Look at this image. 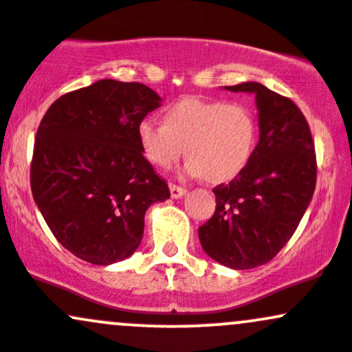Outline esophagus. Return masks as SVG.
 <instances>
[{
    "mask_svg": "<svg viewBox=\"0 0 352 352\" xmlns=\"http://www.w3.org/2000/svg\"><path fill=\"white\" fill-rule=\"evenodd\" d=\"M169 191H171L173 198H181L183 195H186V188L177 186V184H169Z\"/></svg>",
    "mask_w": 352,
    "mask_h": 352,
    "instance_id": "esophagus-1",
    "label": "esophagus"
}]
</instances>
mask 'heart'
I'll return each mask as SVG.
<instances>
[{
  "mask_svg": "<svg viewBox=\"0 0 352 352\" xmlns=\"http://www.w3.org/2000/svg\"><path fill=\"white\" fill-rule=\"evenodd\" d=\"M144 157L171 169L190 157L186 173L210 183H227L249 164L257 140V122L249 107L223 100L183 98L166 108L162 123L144 118L137 126Z\"/></svg>",
  "mask_w": 352,
  "mask_h": 352,
  "instance_id": "b5f03b06",
  "label": "heart"
}]
</instances>
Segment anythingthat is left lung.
<instances>
[{
    "label": "left lung",
    "instance_id": "left-lung-1",
    "mask_svg": "<svg viewBox=\"0 0 352 352\" xmlns=\"http://www.w3.org/2000/svg\"><path fill=\"white\" fill-rule=\"evenodd\" d=\"M227 89L256 95L259 142L241 175L213 188L215 213L198 237L212 259L251 270L270 263L295 234L314 197L317 157L307 118L289 98L259 82Z\"/></svg>",
    "mask_w": 352,
    "mask_h": 352
}]
</instances>
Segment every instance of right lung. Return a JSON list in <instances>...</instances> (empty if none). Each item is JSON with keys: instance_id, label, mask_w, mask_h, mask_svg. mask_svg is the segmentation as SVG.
<instances>
[{"instance_id": "right-lung-1", "label": "right lung", "mask_w": 352, "mask_h": 352, "mask_svg": "<svg viewBox=\"0 0 352 352\" xmlns=\"http://www.w3.org/2000/svg\"><path fill=\"white\" fill-rule=\"evenodd\" d=\"M159 101L146 85L101 79L63 95L43 115L32 195L54 237L79 259L107 266L132 256L146 210L171 195L137 139Z\"/></svg>"}]
</instances>
